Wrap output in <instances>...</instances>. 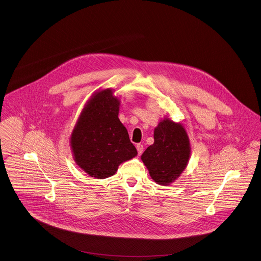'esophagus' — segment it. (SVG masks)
Returning a JSON list of instances; mask_svg holds the SVG:
<instances>
[{"mask_svg": "<svg viewBox=\"0 0 261 261\" xmlns=\"http://www.w3.org/2000/svg\"><path fill=\"white\" fill-rule=\"evenodd\" d=\"M136 148H137L138 154L141 155V154L143 153V149H144V148H143V145H142V144H137V145H136Z\"/></svg>", "mask_w": 261, "mask_h": 261, "instance_id": "obj_1", "label": "esophagus"}]
</instances>
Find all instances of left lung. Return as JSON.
Wrapping results in <instances>:
<instances>
[{"label": "left lung", "mask_w": 261, "mask_h": 261, "mask_svg": "<svg viewBox=\"0 0 261 261\" xmlns=\"http://www.w3.org/2000/svg\"><path fill=\"white\" fill-rule=\"evenodd\" d=\"M190 150V142L184 127L166 119L155 128L154 144L145 150L141 159L153 180L159 185H169L185 170Z\"/></svg>", "instance_id": "1"}]
</instances>
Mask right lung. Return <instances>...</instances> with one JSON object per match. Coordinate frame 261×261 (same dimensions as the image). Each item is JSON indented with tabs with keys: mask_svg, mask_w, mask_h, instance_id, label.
<instances>
[{
	"mask_svg": "<svg viewBox=\"0 0 261 261\" xmlns=\"http://www.w3.org/2000/svg\"><path fill=\"white\" fill-rule=\"evenodd\" d=\"M118 113L119 100L102 90L87 103L71 134L75 162L91 177L113 176L121 163L137 155Z\"/></svg>",
	"mask_w": 261,
	"mask_h": 261,
	"instance_id": "add662e5",
	"label": "right lung"
}]
</instances>
